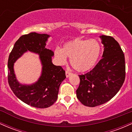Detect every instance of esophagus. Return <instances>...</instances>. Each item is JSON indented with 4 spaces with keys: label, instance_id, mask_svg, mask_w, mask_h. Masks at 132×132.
Masks as SVG:
<instances>
[{
    "label": "esophagus",
    "instance_id": "1",
    "mask_svg": "<svg viewBox=\"0 0 132 132\" xmlns=\"http://www.w3.org/2000/svg\"><path fill=\"white\" fill-rule=\"evenodd\" d=\"M72 73H70V72H68V71H66L65 72V75H66V77L68 78L70 76V75H72Z\"/></svg>",
    "mask_w": 132,
    "mask_h": 132
}]
</instances>
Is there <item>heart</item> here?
Segmentation results:
<instances>
[{"instance_id": "obj_1", "label": "heart", "mask_w": 132, "mask_h": 132, "mask_svg": "<svg viewBox=\"0 0 132 132\" xmlns=\"http://www.w3.org/2000/svg\"><path fill=\"white\" fill-rule=\"evenodd\" d=\"M54 56L60 64L70 59L71 66L78 72L90 70L95 65L101 52V47L95 39L83 40L75 38L65 43L62 49L56 48Z\"/></svg>"}]
</instances>
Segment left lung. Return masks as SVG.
<instances>
[{"mask_svg": "<svg viewBox=\"0 0 132 132\" xmlns=\"http://www.w3.org/2000/svg\"><path fill=\"white\" fill-rule=\"evenodd\" d=\"M103 45L102 59L90 72L79 75L77 97L84 105H100L112 99L125 81V56L112 37L100 35Z\"/></svg>", "mask_w": 132, "mask_h": 132, "instance_id": "1", "label": "left lung"}]
</instances>
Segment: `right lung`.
Listing matches in <instances>:
<instances>
[{"label":"right lung","mask_w":132,"mask_h":132,"mask_svg":"<svg viewBox=\"0 0 132 132\" xmlns=\"http://www.w3.org/2000/svg\"><path fill=\"white\" fill-rule=\"evenodd\" d=\"M50 36L36 32L22 35L15 43L8 60V82L11 90L22 102L39 109L49 107L56 102L60 84L66 78L65 70L52 62L54 52L45 48ZM27 51L38 54L42 65L41 76L32 84L19 82L13 69L14 62Z\"/></svg>","instance_id":"right-lung-1"}]
</instances>
